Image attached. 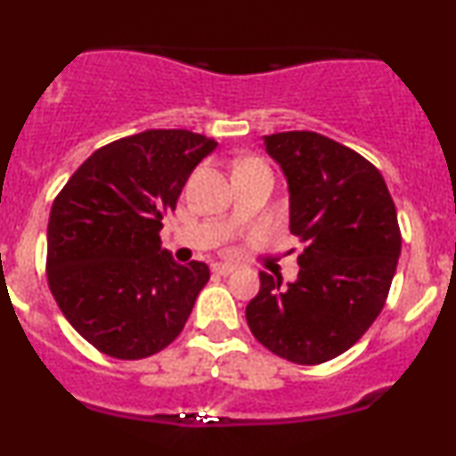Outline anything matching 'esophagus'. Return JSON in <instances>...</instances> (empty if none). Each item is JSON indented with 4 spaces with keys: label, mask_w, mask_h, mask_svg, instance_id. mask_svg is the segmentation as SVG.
I'll use <instances>...</instances> for the list:
<instances>
[{
    "label": "esophagus",
    "mask_w": 456,
    "mask_h": 456,
    "mask_svg": "<svg viewBox=\"0 0 456 456\" xmlns=\"http://www.w3.org/2000/svg\"><path fill=\"white\" fill-rule=\"evenodd\" d=\"M212 272L216 273V276H229V273L235 272V265H232V263H214Z\"/></svg>",
    "instance_id": "esophagus-1"
}]
</instances>
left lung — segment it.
Listing matches in <instances>:
<instances>
[{
  "label": "left lung",
  "instance_id": "left-lung-1",
  "mask_svg": "<svg viewBox=\"0 0 456 456\" xmlns=\"http://www.w3.org/2000/svg\"><path fill=\"white\" fill-rule=\"evenodd\" d=\"M289 186V229L305 242L293 282L259 272L246 321L273 354L325 363L370 329L391 289L402 233L385 178L314 131L263 135Z\"/></svg>",
  "mask_w": 456,
  "mask_h": 456
}]
</instances>
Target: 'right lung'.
Instances as JSON below:
<instances>
[{
    "mask_svg": "<svg viewBox=\"0 0 456 456\" xmlns=\"http://www.w3.org/2000/svg\"><path fill=\"white\" fill-rule=\"evenodd\" d=\"M218 144L186 129H148L100 148L54 200L48 287L86 342L114 359H144L184 329L210 281L161 248L163 216Z\"/></svg>",
    "mask_w": 456,
    "mask_h": 456,
    "instance_id": "right-lung-1",
    "label": "right lung"
}]
</instances>
